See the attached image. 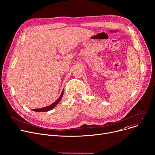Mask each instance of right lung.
Listing matches in <instances>:
<instances>
[{"instance_id": "obj_1", "label": "right lung", "mask_w": 155, "mask_h": 155, "mask_svg": "<svg viewBox=\"0 0 155 155\" xmlns=\"http://www.w3.org/2000/svg\"><path fill=\"white\" fill-rule=\"evenodd\" d=\"M63 94H64V91H62V93H61V94L60 95L59 98L56 101H55L54 104L50 105V106L46 107H44V108H39V109H34L33 111H50V110L54 108L58 104L60 101L61 100V97H62V96H63Z\"/></svg>"}]
</instances>
